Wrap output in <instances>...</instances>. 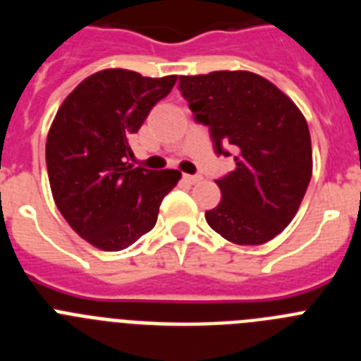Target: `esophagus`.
Returning a JSON list of instances; mask_svg holds the SVG:
<instances>
[{
    "instance_id": "1",
    "label": "esophagus",
    "mask_w": 361,
    "mask_h": 361,
    "mask_svg": "<svg viewBox=\"0 0 361 361\" xmlns=\"http://www.w3.org/2000/svg\"><path fill=\"white\" fill-rule=\"evenodd\" d=\"M184 178H186L190 184H197L202 180V177H200V175H184Z\"/></svg>"
}]
</instances>
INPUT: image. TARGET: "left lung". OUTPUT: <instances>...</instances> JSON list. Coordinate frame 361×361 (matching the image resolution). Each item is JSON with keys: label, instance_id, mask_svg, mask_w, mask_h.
Returning <instances> with one entry per match:
<instances>
[{"label": "left lung", "instance_id": "1", "mask_svg": "<svg viewBox=\"0 0 361 361\" xmlns=\"http://www.w3.org/2000/svg\"><path fill=\"white\" fill-rule=\"evenodd\" d=\"M178 90L213 148L237 168L215 180L222 199L206 212L209 228L238 245L266 244L295 219L312 175L307 121L266 78L247 70L180 75Z\"/></svg>", "mask_w": 361, "mask_h": 361}]
</instances>
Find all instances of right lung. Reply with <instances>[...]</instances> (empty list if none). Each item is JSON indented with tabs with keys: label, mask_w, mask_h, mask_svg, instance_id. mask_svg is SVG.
Wrapping results in <instances>:
<instances>
[{
	"label": "right lung",
	"mask_w": 361,
	"mask_h": 361,
	"mask_svg": "<svg viewBox=\"0 0 361 361\" xmlns=\"http://www.w3.org/2000/svg\"><path fill=\"white\" fill-rule=\"evenodd\" d=\"M177 75L106 68L63 101L47 137L50 190L70 228L97 250L121 251L155 226L180 171L133 168L130 139Z\"/></svg>",
	"instance_id": "1"
}]
</instances>
